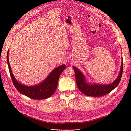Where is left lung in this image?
<instances>
[{"label":"left lung","mask_w":131,"mask_h":131,"mask_svg":"<svg viewBox=\"0 0 131 131\" xmlns=\"http://www.w3.org/2000/svg\"><path fill=\"white\" fill-rule=\"evenodd\" d=\"M75 73V79L79 90L86 96L91 97H101L110 93L119 84L123 72V61H122L120 73L116 80L110 85H90L86 83L84 76L76 67H73Z\"/></svg>","instance_id":"left-lung-1"}]
</instances>
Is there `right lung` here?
Wrapping results in <instances>:
<instances>
[{"label": "right lung", "mask_w": 131, "mask_h": 131, "mask_svg": "<svg viewBox=\"0 0 131 131\" xmlns=\"http://www.w3.org/2000/svg\"><path fill=\"white\" fill-rule=\"evenodd\" d=\"M8 54L9 51H7V62L12 81L19 93L33 100H38L49 98L54 93L57 89L59 76L66 68L65 64H63L54 69L41 84L34 86H27L19 84L16 80L10 68Z\"/></svg>", "instance_id": "1"}]
</instances>
